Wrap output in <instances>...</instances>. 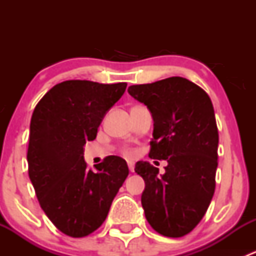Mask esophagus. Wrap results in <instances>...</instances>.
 Listing matches in <instances>:
<instances>
[{
    "instance_id": "obj_1",
    "label": "esophagus",
    "mask_w": 256,
    "mask_h": 256,
    "mask_svg": "<svg viewBox=\"0 0 256 256\" xmlns=\"http://www.w3.org/2000/svg\"><path fill=\"white\" fill-rule=\"evenodd\" d=\"M128 170H130V172H134V168H135V166H134V162L132 161H128Z\"/></svg>"
}]
</instances>
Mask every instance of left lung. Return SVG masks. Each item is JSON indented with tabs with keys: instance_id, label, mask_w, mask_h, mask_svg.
<instances>
[{
	"instance_id": "obj_1",
	"label": "left lung",
	"mask_w": 256,
	"mask_h": 256,
	"mask_svg": "<svg viewBox=\"0 0 256 256\" xmlns=\"http://www.w3.org/2000/svg\"><path fill=\"white\" fill-rule=\"evenodd\" d=\"M128 92L152 115L148 156L167 161L164 174L136 162L144 180V216L157 233L180 238L200 223L214 194L219 136L213 104L204 90L180 76L131 85Z\"/></svg>"
}]
</instances>
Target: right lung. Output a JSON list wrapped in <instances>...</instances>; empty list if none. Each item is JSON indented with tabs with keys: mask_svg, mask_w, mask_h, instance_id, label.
Instances as JSON below:
<instances>
[{
	"mask_svg": "<svg viewBox=\"0 0 256 256\" xmlns=\"http://www.w3.org/2000/svg\"><path fill=\"white\" fill-rule=\"evenodd\" d=\"M126 82L66 80L54 85L33 112L27 161L30 180L52 223L73 238L96 230L128 174V164L109 156L86 168L84 146L95 140Z\"/></svg>",
	"mask_w": 256,
	"mask_h": 256,
	"instance_id": "obj_1",
	"label": "right lung"
}]
</instances>
